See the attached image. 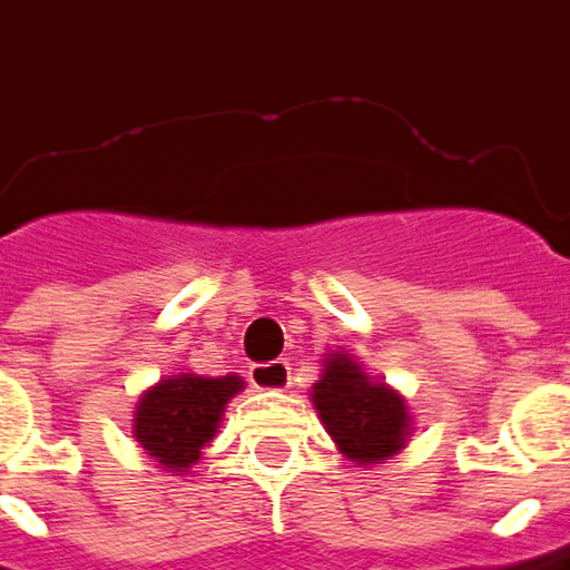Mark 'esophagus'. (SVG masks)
I'll return each mask as SVG.
<instances>
[{"mask_svg": "<svg viewBox=\"0 0 570 570\" xmlns=\"http://www.w3.org/2000/svg\"><path fill=\"white\" fill-rule=\"evenodd\" d=\"M250 383L257 389H288L292 385V366L288 361H269V364H254L250 366Z\"/></svg>", "mask_w": 570, "mask_h": 570, "instance_id": "34e87169", "label": "esophagus"}]
</instances>
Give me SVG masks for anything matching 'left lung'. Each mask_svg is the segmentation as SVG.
I'll list each match as a JSON object with an SVG mask.
<instances>
[{
  "label": "left lung",
  "mask_w": 570,
  "mask_h": 570,
  "mask_svg": "<svg viewBox=\"0 0 570 570\" xmlns=\"http://www.w3.org/2000/svg\"><path fill=\"white\" fill-rule=\"evenodd\" d=\"M313 383V404L338 452L357 464H385L411 436V411L395 389L373 383L347 354H330Z\"/></svg>",
  "instance_id": "8db88e82"
}]
</instances>
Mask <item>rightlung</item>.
<instances>
[{"label": "right lung", "mask_w": 570, "mask_h": 570, "mask_svg": "<svg viewBox=\"0 0 570 570\" xmlns=\"http://www.w3.org/2000/svg\"><path fill=\"white\" fill-rule=\"evenodd\" d=\"M240 376L175 373L147 389L134 411V439L166 471L187 473L200 449L216 436L228 401L238 395Z\"/></svg>", "instance_id": "1"}]
</instances>
